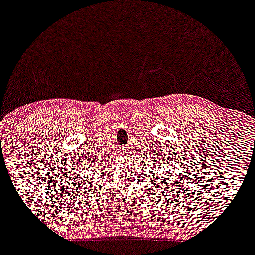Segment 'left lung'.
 I'll return each instance as SVG.
<instances>
[{"instance_id":"8db88e82","label":"left lung","mask_w":255,"mask_h":255,"mask_svg":"<svg viewBox=\"0 0 255 255\" xmlns=\"http://www.w3.org/2000/svg\"><path fill=\"white\" fill-rule=\"evenodd\" d=\"M160 164H162V160H160ZM165 168H166V166H165Z\"/></svg>"}]
</instances>
